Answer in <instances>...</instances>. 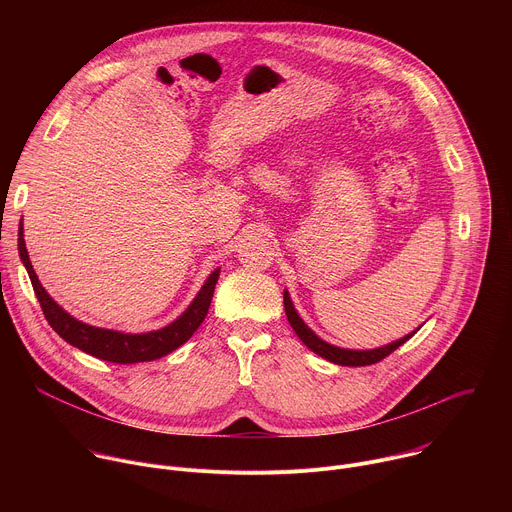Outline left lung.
<instances>
[{
  "mask_svg": "<svg viewBox=\"0 0 512 512\" xmlns=\"http://www.w3.org/2000/svg\"><path fill=\"white\" fill-rule=\"evenodd\" d=\"M283 306H285V316L289 320V326L294 328V332L298 334V338L312 350L316 352L318 356L334 362V364H342V367H367V364H375L379 360H383L385 356H389L393 350H397L401 344H405L419 328H415L413 332L405 334L403 338L399 340H393L385 346H379V348H369V350H352V348H340V346H334L326 340H322L298 314V310L294 308V302H291L289 298V291L283 289Z\"/></svg>",
  "mask_w": 512,
  "mask_h": 512,
  "instance_id": "left-lung-1",
  "label": "left lung"
}]
</instances>
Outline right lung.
Wrapping results in <instances>:
<instances>
[{
	"instance_id": "1",
	"label": "right lung",
	"mask_w": 512,
	"mask_h": 512,
	"mask_svg": "<svg viewBox=\"0 0 512 512\" xmlns=\"http://www.w3.org/2000/svg\"><path fill=\"white\" fill-rule=\"evenodd\" d=\"M18 251L20 259L30 275L34 294L40 302V308L52 326V330L64 338L70 346H75L95 358L107 360V362H117V364H133V362H148L162 358L170 354L172 350L180 348L204 322L212 294H214V285L218 281V275H221V267H216L200 287L196 298L190 302V306L168 326L152 332H139V334H129L121 330H107L99 326L85 324L77 320L75 316H70L62 306H58L48 291L42 287L32 263L30 255L26 249L24 241V225L20 223L18 229Z\"/></svg>"
}]
</instances>
